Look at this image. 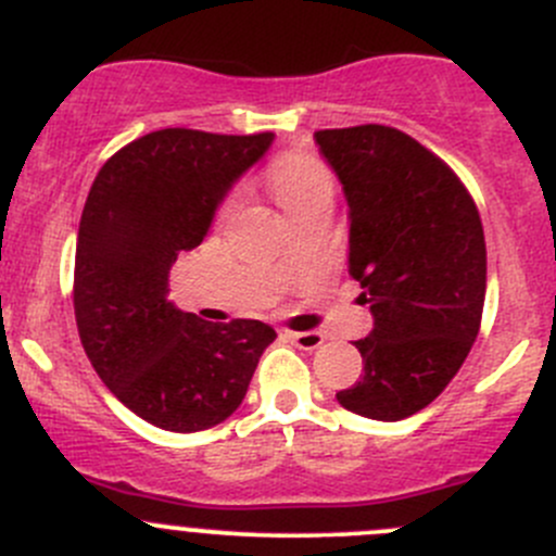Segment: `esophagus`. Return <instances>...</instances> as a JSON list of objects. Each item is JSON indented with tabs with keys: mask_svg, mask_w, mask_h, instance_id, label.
Wrapping results in <instances>:
<instances>
[{
	"mask_svg": "<svg viewBox=\"0 0 556 556\" xmlns=\"http://www.w3.org/2000/svg\"><path fill=\"white\" fill-rule=\"evenodd\" d=\"M288 339L293 341L295 346H301V350L312 352V350H319L323 346V333H317V330H288Z\"/></svg>",
	"mask_w": 556,
	"mask_h": 556,
	"instance_id": "34e87169",
	"label": "esophagus"
}]
</instances>
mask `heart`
<instances>
[{
  "instance_id": "b5f03b06",
  "label": "heart",
  "mask_w": 556,
  "mask_h": 556,
  "mask_svg": "<svg viewBox=\"0 0 556 556\" xmlns=\"http://www.w3.org/2000/svg\"><path fill=\"white\" fill-rule=\"evenodd\" d=\"M266 182L268 193L288 220L317 206H333L336 177L328 164L314 155H285L268 169Z\"/></svg>"
}]
</instances>
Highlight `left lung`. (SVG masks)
<instances>
[{
  "instance_id": "1",
  "label": "left lung",
  "mask_w": 556,
  "mask_h": 556,
  "mask_svg": "<svg viewBox=\"0 0 556 556\" xmlns=\"http://www.w3.org/2000/svg\"><path fill=\"white\" fill-rule=\"evenodd\" d=\"M350 204V274L374 330L350 412L397 422L433 403L479 336L486 244L473 195L435 153L392 126L314 131Z\"/></svg>"
}]
</instances>
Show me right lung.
<instances>
[{"label":"right lung","instance_id":"obj_1","mask_svg":"<svg viewBox=\"0 0 556 556\" xmlns=\"http://www.w3.org/2000/svg\"><path fill=\"white\" fill-rule=\"evenodd\" d=\"M271 139L161 128L93 179L77 231V333L112 395L155 428L195 433L231 417L277 339L261 319L206 323L166 299L177 255L204 242L223 195Z\"/></svg>","mask_w":556,"mask_h":556}]
</instances>
